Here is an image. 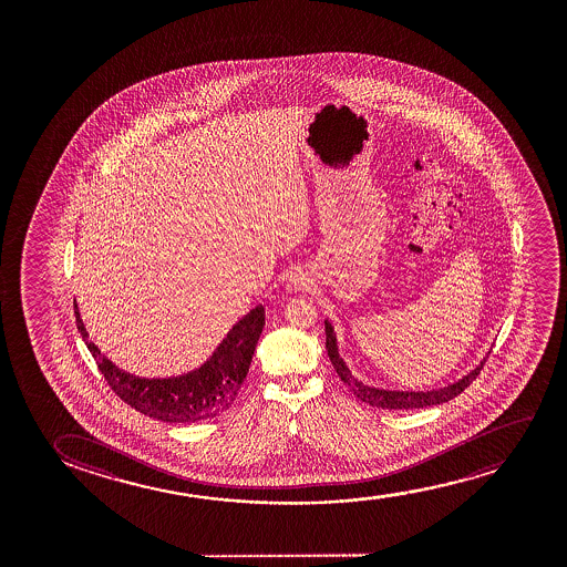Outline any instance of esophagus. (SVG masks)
Here are the masks:
<instances>
[{
    "instance_id": "34e87169",
    "label": "esophagus",
    "mask_w": 567,
    "mask_h": 567,
    "mask_svg": "<svg viewBox=\"0 0 567 567\" xmlns=\"http://www.w3.org/2000/svg\"><path fill=\"white\" fill-rule=\"evenodd\" d=\"M306 285H308V279H306L303 272H295V275L288 279V287L292 288V290H302Z\"/></svg>"
}]
</instances>
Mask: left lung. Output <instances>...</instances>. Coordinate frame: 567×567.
I'll list each match as a JSON object with an SVG mask.
<instances>
[{"label": "left lung", "mask_w": 567, "mask_h": 567, "mask_svg": "<svg viewBox=\"0 0 567 567\" xmlns=\"http://www.w3.org/2000/svg\"><path fill=\"white\" fill-rule=\"evenodd\" d=\"M326 347L329 360H331V364L334 365V370L339 373V378L349 385L350 391H352L362 403L372 404V406H378V409H395V411L424 409V406H432V404L447 403L453 396L461 395V393L476 380V375L481 373L482 365L486 362V360L481 362V365H478L476 370H473V372L465 375L463 380L453 383L450 388L437 389V391H426V393H422V391H419V393H416V391H411V393H409V391H383V389L368 388V385L360 383V381L349 372V368L344 365L342 358L339 357V352H337L333 327H331L329 321H326Z\"/></svg>", "instance_id": "1"}]
</instances>
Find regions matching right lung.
I'll return each mask as SVG.
<instances>
[{"instance_id":"obj_1","label":"right lung","mask_w":567,"mask_h":567,"mask_svg":"<svg viewBox=\"0 0 567 567\" xmlns=\"http://www.w3.org/2000/svg\"><path fill=\"white\" fill-rule=\"evenodd\" d=\"M75 323L104 380L109 381L110 389L124 403L151 419L186 424L217 416L218 412L233 404L241 381L248 375L254 350L264 331L265 311L261 306L249 311L246 318L233 327L207 364L174 380H141L122 372L101 354L93 341H89L78 306Z\"/></svg>"}]
</instances>
